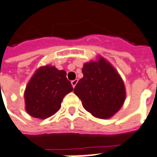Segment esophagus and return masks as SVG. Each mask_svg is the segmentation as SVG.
<instances>
[{
    "instance_id": "1",
    "label": "esophagus",
    "mask_w": 157,
    "mask_h": 157,
    "mask_svg": "<svg viewBox=\"0 0 157 157\" xmlns=\"http://www.w3.org/2000/svg\"><path fill=\"white\" fill-rule=\"evenodd\" d=\"M77 82H78V80H76V79H75V80H73V81L71 82V84H72V86H73V87H75V85L77 84Z\"/></svg>"
}]
</instances>
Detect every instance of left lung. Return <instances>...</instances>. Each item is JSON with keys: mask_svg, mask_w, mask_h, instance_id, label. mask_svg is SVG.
I'll list each match as a JSON object with an SVG mask.
<instances>
[{"mask_svg": "<svg viewBox=\"0 0 157 157\" xmlns=\"http://www.w3.org/2000/svg\"><path fill=\"white\" fill-rule=\"evenodd\" d=\"M83 77L75 85L74 93L84 108L93 116L107 119L117 113L126 98L123 81L113 66L100 57L82 68Z\"/></svg>", "mask_w": 157, "mask_h": 157, "instance_id": "8db88e82", "label": "left lung"}]
</instances>
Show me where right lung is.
<instances>
[{"label":"right lung","instance_id":"add662e5","mask_svg":"<svg viewBox=\"0 0 157 157\" xmlns=\"http://www.w3.org/2000/svg\"><path fill=\"white\" fill-rule=\"evenodd\" d=\"M72 91L65 71L48 65L40 67L25 89L26 111L36 118H48L59 109L63 97Z\"/></svg>","mask_w":157,"mask_h":157}]
</instances>
